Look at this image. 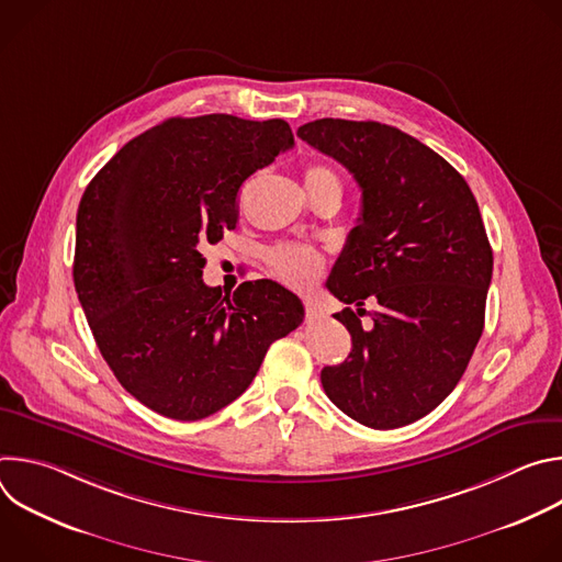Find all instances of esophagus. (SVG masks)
I'll use <instances>...</instances> for the list:
<instances>
[{
  "mask_svg": "<svg viewBox=\"0 0 562 562\" xmlns=\"http://www.w3.org/2000/svg\"><path fill=\"white\" fill-rule=\"evenodd\" d=\"M304 313H306L308 319H317L319 315H323V313H319V308L313 302H308V300H304Z\"/></svg>",
  "mask_w": 562,
  "mask_h": 562,
  "instance_id": "esophagus-1",
  "label": "esophagus"
}]
</instances>
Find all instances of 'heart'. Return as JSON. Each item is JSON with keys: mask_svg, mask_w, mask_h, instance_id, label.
<instances>
[{"mask_svg": "<svg viewBox=\"0 0 562 562\" xmlns=\"http://www.w3.org/2000/svg\"><path fill=\"white\" fill-rule=\"evenodd\" d=\"M304 182H306V189H317V187L340 189L338 173L323 165L308 167L304 173ZM269 265L284 284L293 289H306L317 280L319 273H323L325 256L308 245H282L269 254Z\"/></svg>", "mask_w": 562, "mask_h": 562, "instance_id": "b5f03b06", "label": "heart"}]
</instances>
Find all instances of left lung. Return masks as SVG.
<instances>
[{
	"label": "left lung",
	"mask_w": 562,
	"mask_h": 562,
	"mask_svg": "<svg viewBox=\"0 0 562 562\" xmlns=\"http://www.w3.org/2000/svg\"><path fill=\"white\" fill-rule=\"evenodd\" d=\"M297 137L362 191L327 289L351 334L342 364L319 373L331 403L371 429L405 427L453 391L483 336L494 254L464 178L436 150L380 122L315 120ZM376 306L364 328L359 315Z\"/></svg>",
	"instance_id": "left-lung-1"
}]
</instances>
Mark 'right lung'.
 Masks as SVG:
<instances>
[{"label": "right lung", "instance_id": "1", "mask_svg": "<svg viewBox=\"0 0 562 562\" xmlns=\"http://www.w3.org/2000/svg\"><path fill=\"white\" fill-rule=\"evenodd\" d=\"M291 146L284 120L171 117L124 144L79 202L77 297L120 384L159 416L220 412L302 323L278 282L222 295L202 280V247L235 228L239 187Z\"/></svg>", "mask_w": 562, "mask_h": 562}]
</instances>
